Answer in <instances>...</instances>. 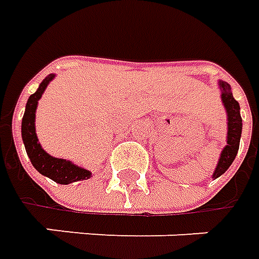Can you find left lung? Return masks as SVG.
Instances as JSON below:
<instances>
[{
	"label": "left lung",
	"mask_w": 259,
	"mask_h": 259,
	"mask_svg": "<svg viewBox=\"0 0 259 259\" xmlns=\"http://www.w3.org/2000/svg\"><path fill=\"white\" fill-rule=\"evenodd\" d=\"M221 91V102L224 105L227 112V144L220 154L215 170L212 173V179H218L221 174L228 170V167L233 164L234 159L240 149L241 132H242V119L240 113V103L234 99L231 86L224 80L218 82Z\"/></svg>",
	"instance_id": "left-lung-1"
}]
</instances>
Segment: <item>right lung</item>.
Segmentation results:
<instances>
[{
	"mask_svg": "<svg viewBox=\"0 0 259 259\" xmlns=\"http://www.w3.org/2000/svg\"><path fill=\"white\" fill-rule=\"evenodd\" d=\"M55 79V75L51 73L41 82L38 86L36 92L29 96L26 102L25 113L22 117V124H21V133H22V142L25 146L26 154L31 160L32 166L45 177L54 180L58 184H70L75 181L88 180L92 177V173L86 170L83 167H79L73 164L72 161L65 159H58L54 157L42 149L39 144L36 132H35V112L38 106V100L41 99L42 95L45 92L47 86L51 80Z\"/></svg>",
	"mask_w": 259,
	"mask_h": 259,
	"instance_id": "1",
	"label": "right lung"
}]
</instances>
